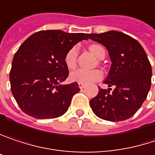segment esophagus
I'll return each mask as SVG.
<instances>
[{"mask_svg":"<svg viewBox=\"0 0 155 155\" xmlns=\"http://www.w3.org/2000/svg\"><path fill=\"white\" fill-rule=\"evenodd\" d=\"M78 87H79L80 89H83V88H85L86 85H85V84H83V83H78Z\"/></svg>","mask_w":155,"mask_h":155,"instance_id":"obj_1","label":"esophagus"}]
</instances>
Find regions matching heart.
<instances>
[{"label":"heart","mask_w":155,"mask_h":155,"mask_svg":"<svg viewBox=\"0 0 155 155\" xmlns=\"http://www.w3.org/2000/svg\"><path fill=\"white\" fill-rule=\"evenodd\" d=\"M90 51L99 59H103L105 56V50L99 45H91L89 46ZM78 55V46H73L68 50L64 56V63L68 69H73L77 65ZM104 77L103 72L100 69H85L78 68L71 72L70 79L83 84H89L92 82L98 81Z\"/></svg>","instance_id":"heart-1"}]
</instances>
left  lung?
<instances>
[{"instance_id": "1", "label": "left lung", "mask_w": 155, "mask_h": 155, "mask_svg": "<svg viewBox=\"0 0 155 155\" xmlns=\"http://www.w3.org/2000/svg\"><path fill=\"white\" fill-rule=\"evenodd\" d=\"M89 38L102 44L111 61L104 84L90 106L100 119L121 121L131 118L142 106L151 87L152 67L144 48L131 36L118 31L90 34Z\"/></svg>"}]
</instances>
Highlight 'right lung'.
I'll return each instance as SVG.
<instances>
[{
	"label": "right lung",
	"mask_w": 155,
	"mask_h": 155,
	"mask_svg": "<svg viewBox=\"0 0 155 155\" xmlns=\"http://www.w3.org/2000/svg\"><path fill=\"white\" fill-rule=\"evenodd\" d=\"M89 34L43 30L30 35L15 53L10 71L11 93L23 112L35 119L58 118L79 92L77 82L61 85L68 76L66 52Z\"/></svg>",
	"instance_id": "right-lung-1"
}]
</instances>
